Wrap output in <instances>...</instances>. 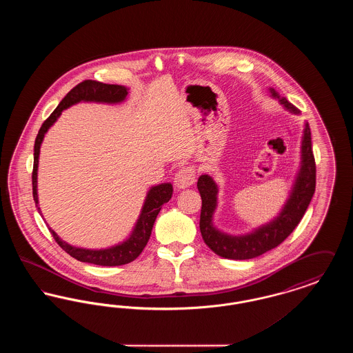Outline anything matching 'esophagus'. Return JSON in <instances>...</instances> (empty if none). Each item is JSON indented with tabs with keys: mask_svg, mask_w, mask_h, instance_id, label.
I'll return each instance as SVG.
<instances>
[{
	"mask_svg": "<svg viewBox=\"0 0 353 353\" xmlns=\"http://www.w3.org/2000/svg\"><path fill=\"white\" fill-rule=\"evenodd\" d=\"M194 181H196V172H194V169L186 167V168L180 169L176 173L173 183H174V186L179 190H181V189H186L190 185L194 184Z\"/></svg>",
	"mask_w": 353,
	"mask_h": 353,
	"instance_id": "obj_1",
	"label": "esophagus"
}]
</instances>
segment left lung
Instances as JSON below:
<instances>
[{
    "instance_id": "8db88e82",
    "label": "left lung",
    "mask_w": 353,
    "mask_h": 353,
    "mask_svg": "<svg viewBox=\"0 0 353 353\" xmlns=\"http://www.w3.org/2000/svg\"><path fill=\"white\" fill-rule=\"evenodd\" d=\"M270 97L285 108V111L301 115L285 97H281L272 87H269ZM316 184V168L312 153L311 131L304 121L302 143H301V163L295 174L288 197L281 212L274 219L254 228L245 234H229L214 225V213L219 206V186L209 174H201L197 188L201 194L202 208L200 217V230L205 243L222 258L228 259H252L259 256L281 245L288 235L294 232L303 219Z\"/></svg>"
}]
</instances>
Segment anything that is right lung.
<instances>
[{"label": "right lung", "instance_id": "add662e5", "mask_svg": "<svg viewBox=\"0 0 353 353\" xmlns=\"http://www.w3.org/2000/svg\"><path fill=\"white\" fill-rule=\"evenodd\" d=\"M128 91H130L128 87L120 85V84H105L97 81H84L82 83L75 85L68 92V95L58 104V107L54 110V112L51 114L49 119L42 124L34 144L33 167V197L35 206L38 208V212L41 216H42V212L38 201V163H39L41 145L45 139V134H48V131L55 124V121L62 115V112L70 108L71 105H75L78 103L120 104L127 101ZM172 194H173V186L170 183H163V184L151 186L147 192L140 214L134 222L131 233L124 241L105 249H85V248L72 246L66 241L61 239V236L57 234L51 228L49 229L54 239L58 242V245L72 258L81 262L92 263L98 266L127 265L136 259L140 255V252H143L145 245L148 243L156 217L160 213L163 205L172 199Z\"/></svg>", "mask_w": 353, "mask_h": 353}]
</instances>
